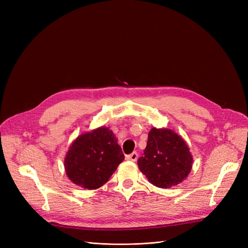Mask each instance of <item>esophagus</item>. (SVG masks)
Here are the masks:
<instances>
[{
  "label": "esophagus",
  "instance_id": "esophagus-1",
  "mask_svg": "<svg viewBox=\"0 0 248 248\" xmlns=\"http://www.w3.org/2000/svg\"><path fill=\"white\" fill-rule=\"evenodd\" d=\"M138 157H139V155H138L137 152H132L131 154L126 156V159H127V160H130V161H137Z\"/></svg>",
  "mask_w": 248,
  "mask_h": 248
}]
</instances>
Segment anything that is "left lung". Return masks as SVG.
I'll return each mask as SVG.
<instances>
[{
  "label": "left lung",
  "instance_id": "8db88e82",
  "mask_svg": "<svg viewBox=\"0 0 248 248\" xmlns=\"http://www.w3.org/2000/svg\"><path fill=\"white\" fill-rule=\"evenodd\" d=\"M138 166L149 182L160 188L181 183L191 170L192 156L184 140L170 129L153 128Z\"/></svg>",
  "mask_w": 248,
  "mask_h": 248
}]
</instances>
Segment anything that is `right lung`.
I'll return each mask as SVG.
<instances>
[{
	"mask_svg": "<svg viewBox=\"0 0 248 248\" xmlns=\"http://www.w3.org/2000/svg\"><path fill=\"white\" fill-rule=\"evenodd\" d=\"M124 160L122 149L108 127L81 134L72 142L64 167L71 181L88 189L106 184Z\"/></svg>",
	"mask_w": 248,
	"mask_h": 248,
	"instance_id": "1",
	"label": "right lung"
}]
</instances>
